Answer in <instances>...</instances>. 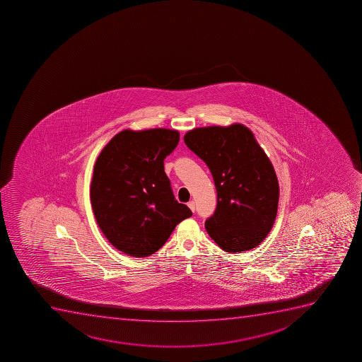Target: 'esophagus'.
<instances>
[{
  "label": "esophagus",
  "mask_w": 362,
  "mask_h": 362,
  "mask_svg": "<svg viewBox=\"0 0 362 362\" xmlns=\"http://www.w3.org/2000/svg\"><path fill=\"white\" fill-rule=\"evenodd\" d=\"M187 206H189V208H190V210L192 212H194V209H196V205H194V201L189 202V203H187Z\"/></svg>",
  "instance_id": "1"
}]
</instances>
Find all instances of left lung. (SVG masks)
I'll use <instances>...</instances> for the list:
<instances>
[{
    "label": "left lung",
    "instance_id": "1",
    "mask_svg": "<svg viewBox=\"0 0 362 362\" xmlns=\"http://www.w3.org/2000/svg\"><path fill=\"white\" fill-rule=\"evenodd\" d=\"M184 141L211 171L217 206L205 228L226 252L250 250L268 236L279 187L268 156L242 124L192 129Z\"/></svg>",
    "mask_w": 362,
    "mask_h": 362
}]
</instances>
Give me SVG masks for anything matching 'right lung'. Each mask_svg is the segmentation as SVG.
Returning <instances> with one entry per match:
<instances>
[{"mask_svg":"<svg viewBox=\"0 0 362 362\" xmlns=\"http://www.w3.org/2000/svg\"><path fill=\"white\" fill-rule=\"evenodd\" d=\"M179 143L175 129H124L103 148L90 184V203L108 242L133 257L159 250L175 226L192 216L175 201L164 159Z\"/></svg>","mask_w":362,"mask_h":362,"instance_id":"obj_1","label":"right lung"}]
</instances>
